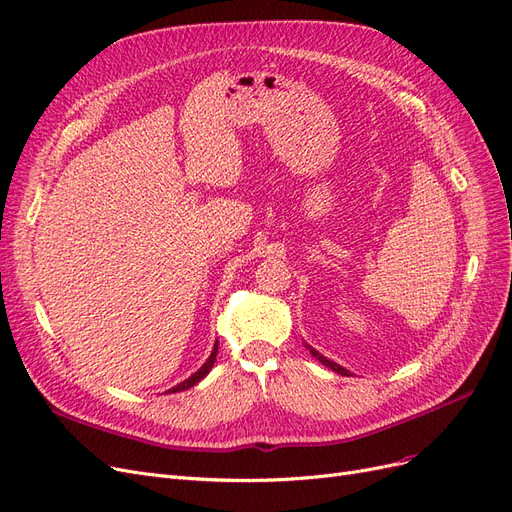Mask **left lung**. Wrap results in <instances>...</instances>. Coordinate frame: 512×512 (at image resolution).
Wrapping results in <instances>:
<instances>
[{"instance_id":"1","label":"left lung","mask_w":512,"mask_h":512,"mask_svg":"<svg viewBox=\"0 0 512 512\" xmlns=\"http://www.w3.org/2000/svg\"><path fill=\"white\" fill-rule=\"evenodd\" d=\"M310 352H312V356H316L318 358V361L320 363H323L325 367H329V369H333L335 373H339V375H350V371L348 369H344L342 365H337V363H333V361H329V358L327 356H323V354H318L314 348H310Z\"/></svg>"}]
</instances>
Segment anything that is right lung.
<instances>
[{"label": "right lung", "mask_w": 512, "mask_h": 512, "mask_svg": "<svg viewBox=\"0 0 512 512\" xmlns=\"http://www.w3.org/2000/svg\"><path fill=\"white\" fill-rule=\"evenodd\" d=\"M217 348H219V344H215V348H213V352H211V356H208V361L194 373V375H189L185 382H181V384H177V386H173L170 388L168 392H181V390H187V388H192V386H196L202 377L213 369V365H215V361H217Z\"/></svg>", "instance_id": "1"}]
</instances>
